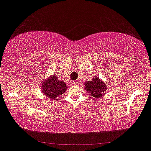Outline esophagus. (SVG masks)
I'll use <instances>...</instances> for the list:
<instances>
[{"label": "esophagus", "mask_w": 151, "mask_h": 151, "mask_svg": "<svg viewBox=\"0 0 151 151\" xmlns=\"http://www.w3.org/2000/svg\"><path fill=\"white\" fill-rule=\"evenodd\" d=\"M77 83H78V82H77V81H73V85H74V86H77Z\"/></svg>", "instance_id": "esophagus-1"}]
</instances>
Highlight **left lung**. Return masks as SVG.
Returning a JSON list of instances; mask_svg holds the SVG:
<instances>
[{
  "label": "left lung",
  "instance_id": "8db88e82",
  "mask_svg": "<svg viewBox=\"0 0 151 151\" xmlns=\"http://www.w3.org/2000/svg\"><path fill=\"white\" fill-rule=\"evenodd\" d=\"M85 90L91 95L92 97L100 98L104 95L105 91L106 90V84L101 81L99 77H94L92 81L85 82Z\"/></svg>",
  "mask_w": 151,
  "mask_h": 151
}]
</instances>
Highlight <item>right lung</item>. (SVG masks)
<instances>
[{"label":"right lung","mask_w":151,"mask_h":151,"mask_svg":"<svg viewBox=\"0 0 151 151\" xmlns=\"http://www.w3.org/2000/svg\"><path fill=\"white\" fill-rule=\"evenodd\" d=\"M41 90L45 96L55 99L66 91L67 85L64 81L58 79L57 76L52 74V76L48 77V79L42 81Z\"/></svg>","instance_id":"obj_1"}]
</instances>
